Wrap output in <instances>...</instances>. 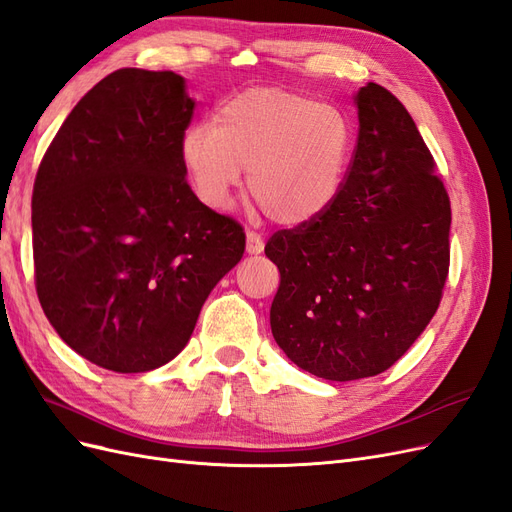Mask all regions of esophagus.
Listing matches in <instances>:
<instances>
[{
	"label": "esophagus",
	"mask_w": 512,
	"mask_h": 512,
	"mask_svg": "<svg viewBox=\"0 0 512 512\" xmlns=\"http://www.w3.org/2000/svg\"><path fill=\"white\" fill-rule=\"evenodd\" d=\"M245 250H247V254H260L262 250H265V241H262V237L258 235V232L247 230Z\"/></svg>",
	"instance_id": "1"
}]
</instances>
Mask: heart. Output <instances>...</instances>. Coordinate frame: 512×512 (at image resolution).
<instances>
[{"mask_svg":"<svg viewBox=\"0 0 512 512\" xmlns=\"http://www.w3.org/2000/svg\"><path fill=\"white\" fill-rule=\"evenodd\" d=\"M350 128L335 106L280 87H254L224 102L211 123L181 138V164L196 196L226 209L247 170V188L273 222L318 218L346 173Z\"/></svg>","mask_w":512,"mask_h":512,"instance_id":"b5f03b06","label":"heart"}]
</instances>
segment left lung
Listing matches in <instances>:
<instances>
[{
    "label": "left lung",
    "mask_w": 512,
    "mask_h": 512,
    "mask_svg": "<svg viewBox=\"0 0 512 512\" xmlns=\"http://www.w3.org/2000/svg\"><path fill=\"white\" fill-rule=\"evenodd\" d=\"M354 102L359 136L335 200L265 245L280 269L275 342L333 382L378 376L406 354L436 314L451 262V200L414 119L376 83Z\"/></svg>",
    "instance_id": "left-lung-1"
}]
</instances>
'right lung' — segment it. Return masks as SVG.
<instances>
[{
  "instance_id": "1",
  "label": "right lung",
  "mask_w": 512,
  "mask_h": 512,
  "mask_svg": "<svg viewBox=\"0 0 512 512\" xmlns=\"http://www.w3.org/2000/svg\"><path fill=\"white\" fill-rule=\"evenodd\" d=\"M192 115L183 76L121 68L72 108L34 181L40 305L74 352L117 374L175 359L245 250L241 224L185 179Z\"/></svg>"
}]
</instances>
